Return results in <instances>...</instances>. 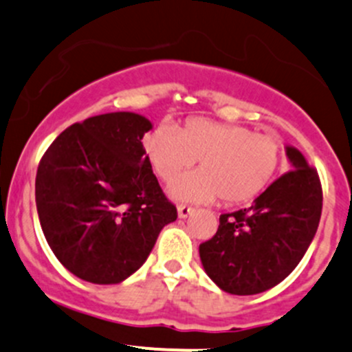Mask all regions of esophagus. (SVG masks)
<instances>
[{"instance_id":"esophagus-1","label":"esophagus","mask_w":352,"mask_h":352,"mask_svg":"<svg viewBox=\"0 0 352 352\" xmlns=\"http://www.w3.org/2000/svg\"><path fill=\"white\" fill-rule=\"evenodd\" d=\"M177 212H179L180 219H186V217H188L192 212H194V209H192V207H188V206H179V207H177Z\"/></svg>"}]
</instances>
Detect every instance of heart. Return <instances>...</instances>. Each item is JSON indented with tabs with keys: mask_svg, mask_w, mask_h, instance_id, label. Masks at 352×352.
<instances>
[{
	"mask_svg": "<svg viewBox=\"0 0 352 352\" xmlns=\"http://www.w3.org/2000/svg\"><path fill=\"white\" fill-rule=\"evenodd\" d=\"M143 150L165 184L199 160V172L170 188L175 201L194 204H209L217 197L228 206L251 202L272 186L282 162V145L275 136L202 118L187 121L180 131L160 124L143 138Z\"/></svg>",
	"mask_w": 352,
	"mask_h": 352,
	"instance_id": "1",
	"label": "heart"
}]
</instances>
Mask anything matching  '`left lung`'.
<instances>
[{"label":"left lung","instance_id":"left-lung-1","mask_svg":"<svg viewBox=\"0 0 352 352\" xmlns=\"http://www.w3.org/2000/svg\"><path fill=\"white\" fill-rule=\"evenodd\" d=\"M290 172L248 209L223 214L216 236L199 246L210 280L232 295H256L283 282L309 250L322 212L319 175L300 150L285 146Z\"/></svg>","mask_w":352,"mask_h":352}]
</instances>
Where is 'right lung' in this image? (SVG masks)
I'll use <instances>...</instances> for the list:
<instances>
[{
	"label": "right lung",
	"instance_id": "1",
	"mask_svg": "<svg viewBox=\"0 0 352 352\" xmlns=\"http://www.w3.org/2000/svg\"><path fill=\"white\" fill-rule=\"evenodd\" d=\"M150 120L129 111L76 123L36 170L35 201L50 250L89 283H121L177 219L143 150Z\"/></svg>",
	"mask_w": 352,
	"mask_h": 352
}]
</instances>
